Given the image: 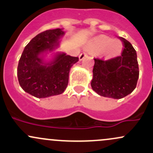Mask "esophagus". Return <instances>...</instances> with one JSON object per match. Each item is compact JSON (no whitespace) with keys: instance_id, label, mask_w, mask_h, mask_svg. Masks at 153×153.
<instances>
[{"instance_id":"1","label":"esophagus","mask_w":153,"mask_h":153,"mask_svg":"<svg viewBox=\"0 0 153 153\" xmlns=\"http://www.w3.org/2000/svg\"><path fill=\"white\" fill-rule=\"evenodd\" d=\"M86 55H87V53H85V52H83V53H81L80 54V56H79V59L80 60H83V58H84L85 56H86Z\"/></svg>"}]
</instances>
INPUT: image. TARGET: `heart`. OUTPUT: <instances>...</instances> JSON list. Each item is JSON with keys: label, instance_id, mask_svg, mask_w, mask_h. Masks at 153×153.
I'll list each match as a JSON object with an SVG mask.
<instances>
[{"label": "heart", "instance_id": "obj_1", "mask_svg": "<svg viewBox=\"0 0 153 153\" xmlns=\"http://www.w3.org/2000/svg\"><path fill=\"white\" fill-rule=\"evenodd\" d=\"M94 46L98 51H104L107 49L109 54L115 55L120 51V44L116 41H112L109 37L102 36L94 41Z\"/></svg>", "mask_w": 153, "mask_h": 153}]
</instances>
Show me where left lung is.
Returning a JSON list of instances; mask_svg holds the SVG:
<instances>
[{
    "mask_svg": "<svg viewBox=\"0 0 153 153\" xmlns=\"http://www.w3.org/2000/svg\"><path fill=\"white\" fill-rule=\"evenodd\" d=\"M123 49L121 55L104 60L94 59L92 89L99 95L121 99L135 89L139 71L137 52L129 41L119 37Z\"/></svg>",
    "mask_w": 153,
    "mask_h": 153,
    "instance_id": "8db88e82",
    "label": "left lung"
}]
</instances>
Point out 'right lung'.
Segmentation results:
<instances>
[{
	"label": "right lung",
	"instance_id": "1",
	"mask_svg": "<svg viewBox=\"0 0 153 153\" xmlns=\"http://www.w3.org/2000/svg\"><path fill=\"white\" fill-rule=\"evenodd\" d=\"M62 29L48 30L39 33L25 46L17 68L18 80L25 91L37 98L62 94L68 85L70 68L78 57L58 53L53 61L44 63L41 55L53 51L58 45Z\"/></svg>",
	"mask_w": 153,
	"mask_h": 153
}]
</instances>
